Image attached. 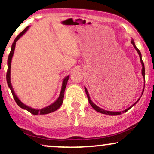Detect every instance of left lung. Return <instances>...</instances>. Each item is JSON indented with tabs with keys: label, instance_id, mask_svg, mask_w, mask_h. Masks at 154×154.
I'll return each mask as SVG.
<instances>
[{
	"label": "left lung",
	"instance_id": "left-lung-1",
	"mask_svg": "<svg viewBox=\"0 0 154 154\" xmlns=\"http://www.w3.org/2000/svg\"><path fill=\"white\" fill-rule=\"evenodd\" d=\"M131 44H133V47H134L135 49H136V50L137 51V52H138V54H139V57H140V63H141V64H142V70H141V71H142V75H143V79H144V82H145V66H144L143 62V60H142L141 53H140V51H139V49H138V48L136 47V44H135L134 40H133V39H131ZM144 88H145V85H144ZM85 92H86L87 96H88V101H89V103H90V105H91V106H92V107H93V108L95 109V110L96 111H97V112H100V113H103V114L109 115V116H118V115H120L121 113H124V112H127L128 110H130V109L131 108V107H132L133 106H134V105H136V103H138V101H139L140 98L141 97V96H142L143 93V91H144V88H143V89L142 94H141V96H140V97L139 98V99L138 100H137V101L136 102V103H134V104H133V105H131V106L130 107H128V108H127L126 110H123V111H122V112H112V111H107V110H103V109L100 108V107L97 106V105H96L95 104V103H94L93 102H92V101L91 100V99H90V95H89V92H88V90H87V88H85Z\"/></svg>",
	"mask_w": 154,
	"mask_h": 154
}]
</instances>
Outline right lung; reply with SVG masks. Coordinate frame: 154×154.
<instances>
[{
	"label": "right lung",
	"mask_w": 154,
	"mask_h": 154,
	"mask_svg": "<svg viewBox=\"0 0 154 154\" xmlns=\"http://www.w3.org/2000/svg\"><path fill=\"white\" fill-rule=\"evenodd\" d=\"M29 26H27L26 28L24 30L22 31L21 33H20L19 35H18L16 36V38H15L14 43L12 44L11 46V52L8 55V70H7V73H6V80H7V83H8V85L10 88L11 91L12 92L13 97H14L15 101L16 103H17V105L19 106L20 107H21L22 109H24V110L29 111V112H31V114L33 115H45V114H49L51 113V112H54L57 110L60 107L61 105H62V103H63V99H64V91H65V88L66 86V84H67L68 79H69V76H66V77H64V79H63L62 82V90H61L60 94H59V97L57 98V100L54 102V103H51V105H49V106L44 107V108L42 109H34L32 108V107L28 106V105H25L24 103H22V102L20 100L19 98L17 97V95H16L15 93L14 88H13L12 85H11V60L13 58V55H14V50H15V47H16V42L21 37L23 36V35L25 34L26 32L28 31Z\"/></svg>",
	"instance_id": "1"
}]
</instances>
